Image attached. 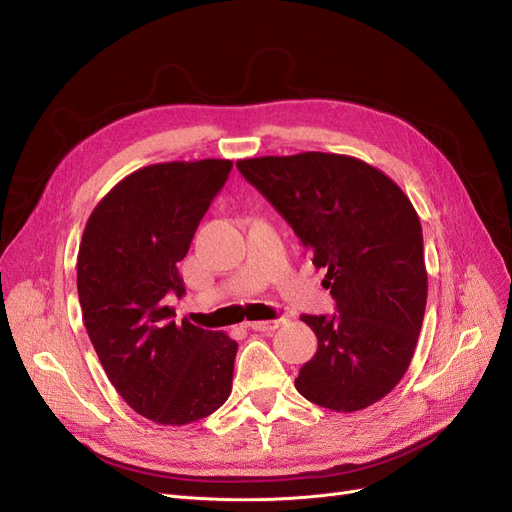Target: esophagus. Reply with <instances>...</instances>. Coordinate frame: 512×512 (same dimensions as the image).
Here are the masks:
<instances>
[{
	"mask_svg": "<svg viewBox=\"0 0 512 512\" xmlns=\"http://www.w3.org/2000/svg\"><path fill=\"white\" fill-rule=\"evenodd\" d=\"M281 322H284V320H262V322H250L248 326H250L252 330H256V332H271V330H275Z\"/></svg>",
	"mask_w": 512,
	"mask_h": 512,
	"instance_id": "esophagus-1",
	"label": "esophagus"
}]
</instances>
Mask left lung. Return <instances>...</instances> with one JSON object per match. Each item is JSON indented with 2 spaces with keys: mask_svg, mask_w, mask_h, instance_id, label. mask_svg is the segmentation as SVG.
<instances>
[{
  "mask_svg": "<svg viewBox=\"0 0 512 512\" xmlns=\"http://www.w3.org/2000/svg\"><path fill=\"white\" fill-rule=\"evenodd\" d=\"M288 220L339 313L301 315L317 351L294 385L337 413L362 411L407 373L426 313L419 216L402 188L356 156L301 152L237 161Z\"/></svg>",
  "mask_w": 512,
  "mask_h": 512,
  "instance_id": "left-lung-1",
  "label": "left lung"
}]
</instances>
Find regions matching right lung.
<instances>
[{
    "label": "right lung",
    "mask_w": 512,
    "mask_h": 512,
    "mask_svg": "<svg viewBox=\"0 0 512 512\" xmlns=\"http://www.w3.org/2000/svg\"><path fill=\"white\" fill-rule=\"evenodd\" d=\"M233 161L156 163L120 180L93 209L78 250V298L105 375L129 407L161 426L218 411L233 390L237 341L173 320L178 262Z\"/></svg>",
    "instance_id": "1"
}]
</instances>
